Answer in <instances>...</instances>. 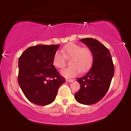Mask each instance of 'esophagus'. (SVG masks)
Returning a JSON list of instances; mask_svg holds the SVG:
<instances>
[{
  "instance_id": "esophagus-1",
  "label": "esophagus",
  "mask_w": 131,
  "mask_h": 131,
  "mask_svg": "<svg viewBox=\"0 0 131 131\" xmlns=\"http://www.w3.org/2000/svg\"><path fill=\"white\" fill-rule=\"evenodd\" d=\"M66 81H67V82H73V81H74V79H68Z\"/></svg>"
}]
</instances>
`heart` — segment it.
<instances>
[{"label": "heart", "mask_w": 131, "mask_h": 131, "mask_svg": "<svg viewBox=\"0 0 131 131\" xmlns=\"http://www.w3.org/2000/svg\"><path fill=\"white\" fill-rule=\"evenodd\" d=\"M63 54L57 51L53 57V65L58 68H63L66 65V58H70L71 65L61 70V73L67 78L76 76L79 71H85L91 67L93 61V55L89 48L82 47L73 42L66 45L62 49Z\"/></svg>", "instance_id": "b5f03b06"}]
</instances>
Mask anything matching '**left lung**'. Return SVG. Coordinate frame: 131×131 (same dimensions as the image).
<instances>
[{"label":"left lung","mask_w":131,"mask_h":131,"mask_svg":"<svg viewBox=\"0 0 131 131\" xmlns=\"http://www.w3.org/2000/svg\"><path fill=\"white\" fill-rule=\"evenodd\" d=\"M91 50L92 67L77 81L80 89L74 94L76 101L81 104L92 105L100 101L108 91L115 68L108 49L99 40L92 38L81 39Z\"/></svg>","instance_id":"8db88e82"}]
</instances>
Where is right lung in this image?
<instances>
[{
    "label": "right lung",
    "instance_id": "1",
    "mask_svg": "<svg viewBox=\"0 0 131 131\" xmlns=\"http://www.w3.org/2000/svg\"><path fill=\"white\" fill-rule=\"evenodd\" d=\"M59 46H31L19 57V85L25 97L34 104L43 106L52 103L58 88L65 81L52 62Z\"/></svg>",
    "mask_w": 131,
    "mask_h": 131
}]
</instances>
